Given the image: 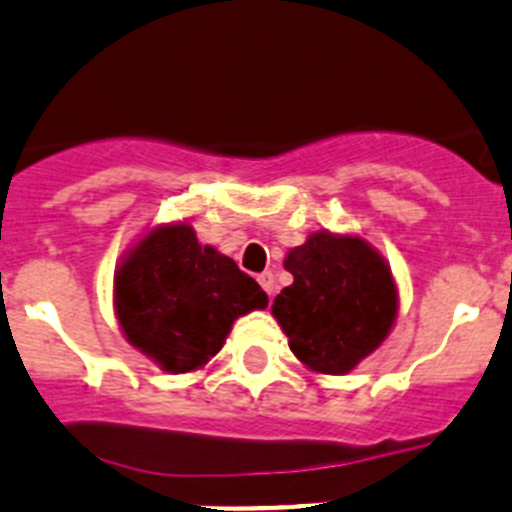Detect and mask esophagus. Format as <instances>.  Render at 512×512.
Masks as SVG:
<instances>
[{
	"label": "esophagus",
	"mask_w": 512,
	"mask_h": 512,
	"mask_svg": "<svg viewBox=\"0 0 512 512\" xmlns=\"http://www.w3.org/2000/svg\"><path fill=\"white\" fill-rule=\"evenodd\" d=\"M259 284L264 287V292L269 294V297H274L276 294V279L271 271H264V274H259Z\"/></svg>",
	"instance_id": "esophagus-1"
}]
</instances>
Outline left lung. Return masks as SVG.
Listing matches in <instances>:
<instances>
[{
  "instance_id": "8db88e82",
  "label": "left lung",
  "mask_w": 512,
  "mask_h": 512,
  "mask_svg": "<svg viewBox=\"0 0 512 512\" xmlns=\"http://www.w3.org/2000/svg\"><path fill=\"white\" fill-rule=\"evenodd\" d=\"M284 269L294 281L276 294L271 314L309 370L345 375L381 348L396 322L398 289L365 238L317 231L287 253Z\"/></svg>"
}]
</instances>
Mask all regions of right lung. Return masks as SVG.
Masks as SVG:
<instances>
[{"label": "right lung", "instance_id": "add662e5", "mask_svg": "<svg viewBox=\"0 0 512 512\" xmlns=\"http://www.w3.org/2000/svg\"><path fill=\"white\" fill-rule=\"evenodd\" d=\"M266 304L264 289L236 261L203 246L187 223L144 233L114 274L121 332L164 373L203 368L233 322Z\"/></svg>", "mask_w": 512, "mask_h": 512}]
</instances>
